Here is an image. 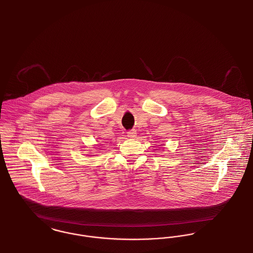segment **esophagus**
Returning <instances> with one entry per match:
<instances>
[{
    "label": "esophagus",
    "mask_w": 253,
    "mask_h": 253,
    "mask_svg": "<svg viewBox=\"0 0 253 253\" xmlns=\"http://www.w3.org/2000/svg\"><path fill=\"white\" fill-rule=\"evenodd\" d=\"M136 135H137V132L135 129H131V130L127 131V137H129V138H135Z\"/></svg>",
    "instance_id": "34e87169"
}]
</instances>
